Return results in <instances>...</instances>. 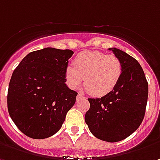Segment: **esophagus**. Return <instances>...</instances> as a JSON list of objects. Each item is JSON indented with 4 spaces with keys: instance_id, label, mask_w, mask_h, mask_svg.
I'll list each match as a JSON object with an SVG mask.
<instances>
[{
    "instance_id": "1",
    "label": "esophagus",
    "mask_w": 160,
    "mask_h": 160,
    "mask_svg": "<svg viewBox=\"0 0 160 160\" xmlns=\"http://www.w3.org/2000/svg\"><path fill=\"white\" fill-rule=\"evenodd\" d=\"M86 97L83 96V95H81V94H79L77 97H76V100H77V102H79L80 100H85Z\"/></svg>"
}]
</instances>
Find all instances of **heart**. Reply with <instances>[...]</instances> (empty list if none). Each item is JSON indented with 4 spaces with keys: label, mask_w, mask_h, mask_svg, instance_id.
Returning a JSON list of instances; mask_svg holds the SVG:
<instances>
[{
    "label": "heart",
    "mask_w": 160,
    "mask_h": 160,
    "mask_svg": "<svg viewBox=\"0 0 160 160\" xmlns=\"http://www.w3.org/2000/svg\"><path fill=\"white\" fill-rule=\"evenodd\" d=\"M74 67L64 70L67 86L75 89L82 83L91 95L103 97L115 88L122 74V63L114 55L97 50H88L75 57Z\"/></svg>",
    "instance_id": "heart-1"
}]
</instances>
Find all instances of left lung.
<instances>
[{
    "mask_svg": "<svg viewBox=\"0 0 160 160\" xmlns=\"http://www.w3.org/2000/svg\"><path fill=\"white\" fill-rule=\"evenodd\" d=\"M122 63V74L112 92L101 98H88L89 110L85 121L100 140L115 142L124 140L143 120L148 99V82L138 61L124 51L112 48Z\"/></svg>",
    "mask_w": 160,
    "mask_h": 160,
    "instance_id": "1",
    "label": "left lung"
}]
</instances>
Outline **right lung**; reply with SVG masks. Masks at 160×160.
Returning a JSON list of instances; mask_svg holds the SVG:
<instances>
[{
  "label": "right lung",
  "instance_id": "obj_1",
  "mask_svg": "<svg viewBox=\"0 0 160 160\" xmlns=\"http://www.w3.org/2000/svg\"><path fill=\"white\" fill-rule=\"evenodd\" d=\"M73 51L45 48L29 53L14 70L8 90V111L18 129L44 139L61 128L78 93L65 84L64 70Z\"/></svg>",
  "mask_w": 160,
  "mask_h": 160
}]
</instances>
